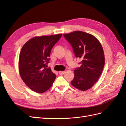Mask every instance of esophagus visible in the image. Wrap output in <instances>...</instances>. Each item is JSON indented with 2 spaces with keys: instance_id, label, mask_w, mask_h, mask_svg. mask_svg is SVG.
Returning <instances> with one entry per match:
<instances>
[{
  "instance_id": "esophagus-1",
  "label": "esophagus",
  "mask_w": 126,
  "mask_h": 126,
  "mask_svg": "<svg viewBox=\"0 0 126 126\" xmlns=\"http://www.w3.org/2000/svg\"><path fill=\"white\" fill-rule=\"evenodd\" d=\"M65 71H60L58 72V73L60 75H63L64 74H65Z\"/></svg>"
}]
</instances>
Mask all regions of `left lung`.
<instances>
[{"instance_id":"left-lung-1","label":"left lung","mask_w":126,"mask_h":126,"mask_svg":"<svg viewBox=\"0 0 126 126\" xmlns=\"http://www.w3.org/2000/svg\"><path fill=\"white\" fill-rule=\"evenodd\" d=\"M73 47L76 58L81 59V65L74 70L71 81L80 90L90 89L99 79L104 65V56L101 43L92 34L79 31L63 34Z\"/></svg>"}]
</instances>
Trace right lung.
<instances>
[{
  "mask_svg": "<svg viewBox=\"0 0 126 126\" xmlns=\"http://www.w3.org/2000/svg\"><path fill=\"white\" fill-rule=\"evenodd\" d=\"M62 34L35 37L23 45L19 58V71L26 85L38 93L46 92L52 86L56 75L50 68V52Z\"/></svg>",
  "mask_w": 126,
  "mask_h": 126,
  "instance_id": "obj_1",
  "label": "right lung"
}]
</instances>
